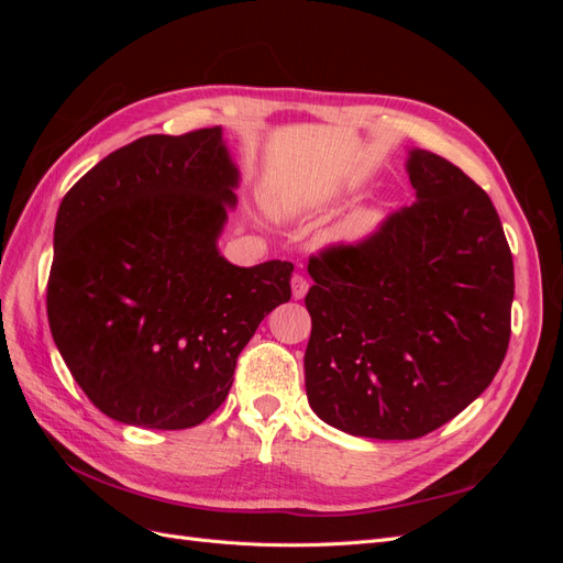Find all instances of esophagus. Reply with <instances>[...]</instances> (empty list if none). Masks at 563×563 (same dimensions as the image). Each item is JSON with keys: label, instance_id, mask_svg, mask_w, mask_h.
<instances>
[{"label": "esophagus", "instance_id": "obj_1", "mask_svg": "<svg viewBox=\"0 0 563 563\" xmlns=\"http://www.w3.org/2000/svg\"><path fill=\"white\" fill-rule=\"evenodd\" d=\"M308 288H310V284H308V279H305L302 275H296V277L291 279V294H294L296 300L305 298V294H308Z\"/></svg>", "mask_w": 563, "mask_h": 563}]
</instances>
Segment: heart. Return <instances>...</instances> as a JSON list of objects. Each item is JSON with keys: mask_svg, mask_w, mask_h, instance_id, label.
Here are the masks:
<instances>
[{"mask_svg": "<svg viewBox=\"0 0 563 563\" xmlns=\"http://www.w3.org/2000/svg\"><path fill=\"white\" fill-rule=\"evenodd\" d=\"M300 195L294 190V187H275L267 195V203L275 216L288 218L296 216L300 211ZM385 209L383 207H360L350 211L340 223L329 232V242L335 246H356L368 242L373 234H378V230L385 223Z\"/></svg>", "mask_w": 563, "mask_h": 563, "instance_id": "1", "label": "heart"}]
</instances>
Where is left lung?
Instances as JSON below:
<instances>
[{
  "label": "left lung",
  "instance_id": "left-lung-1",
  "mask_svg": "<svg viewBox=\"0 0 563 563\" xmlns=\"http://www.w3.org/2000/svg\"><path fill=\"white\" fill-rule=\"evenodd\" d=\"M416 203L356 246L312 255L305 389L331 428L418 439L496 376L509 343L515 265L488 195L449 159L411 150Z\"/></svg>",
  "mask_w": 563,
  "mask_h": 563
}]
</instances>
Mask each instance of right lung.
Returning a JSON list of instances; mask_svg holds the SVG:
<instances>
[{
  "label": "right lung",
  "instance_id": "right-lung-1",
  "mask_svg": "<svg viewBox=\"0 0 563 563\" xmlns=\"http://www.w3.org/2000/svg\"><path fill=\"white\" fill-rule=\"evenodd\" d=\"M236 185L213 126L119 147L63 197L48 327L112 420L150 430L207 420L258 323L291 300V263L236 267L218 251Z\"/></svg>",
  "mask_w": 563,
  "mask_h": 563
}]
</instances>
